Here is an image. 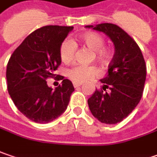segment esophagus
Listing matches in <instances>:
<instances>
[{"instance_id":"obj_1","label":"esophagus","mask_w":157,"mask_h":157,"mask_svg":"<svg viewBox=\"0 0 157 157\" xmlns=\"http://www.w3.org/2000/svg\"><path fill=\"white\" fill-rule=\"evenodd\" d=\"M82 86V83H74V87L75 88H78V87H81Z\"/></svg>"}]
</instances>
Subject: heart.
Returning <instances> with one entry per match:
<instances>
[{"instance_id": "b5f03b06", "label": "heart", "mask_w": 157, "mask_h": 157, "mask_svg": "<svg viewBox=\"0 0 157 157\" xmlns=\"http://www.w3.org/2000/svg\"><path fill=\"white\" fill-rule=\"evenodd\" d=\"M79 44L87 47L91 51V59L101 63L106 64L111 57L110 50L104 46V38L102 35L95 32H86L77 38ZM75 52V46L69 40H65L60 46L59 54L62 62L68 63L73 59ZM98 75V70L95 67L75 66L68 71V76L72 81L77 83L84 82Z\"/></svg>"}]
</instances>
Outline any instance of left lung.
Wrapping results in <instances>:
<instances>
[{
    "label": "left lung",
    "mask_w": 157,
    "mask_h": 157,
    "mask_svg": "<svg viewBox=\"0 0 157 157\" xmlns=\"http://www.w3.org/2000/svg\"><path fill=\"white\" fill-rule=\"evenodd\" d=\"M85 27L105 33L115 46L107 74L100 80L106 91L96 90L88 98V105L99 122L115 124L133 111L142 97L147 74L142 52L133 39L116 25L103 23Z\"/></svg>",
    "instance_id": "1"
}]
</instances>
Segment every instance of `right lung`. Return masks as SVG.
Returning a JSON list of instances; mask_svg holds the SVG:
<instances>
[{
	"label": "right lung",
	"mask_w": 157,
	"mask_h": 157,
	"mask_svg": "<svg viewBox=\"0 0 157 157\" xmlns=\"http://www.w3.org/2000/svg\"><path fill=\"white\" fill-rule=\"evenodd\" d=\"M73 26L46 25L29 34L7 65L8 91L17 109L33 122L48 124L62 115L75 90L68 79L53 90L46 82L61 64L60 46Z\"/></svg>",
	"instance_id": "right-lung-1"
}]
</instances>
